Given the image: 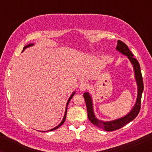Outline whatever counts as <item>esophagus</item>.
I'll use <instances>...</instances> for the list:
<instances>
[{"label":"esophagus","mask_w":152,"mask_h":152,"mask_svg":"<svg viewBox=\"0 0 152 152\" xmlns=\"http://www.w3.org/2000/svg\"><path fill=\"white\" fill-rule=\"evenodd\" d=\"M88 87H89V86H88V83H86V82H82L81 84H80L79 88L80 90L82 91H86L88 89Z\"/></svg>","instance_id":"esophagus-1"}]
</instances>
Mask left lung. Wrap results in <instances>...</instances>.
I'll return each mask as SVG.
<instances>
[{
    "label": "left lung",
    "instance_id": "obj_1",
    "mask_svg": "<svg viewBox=\"0 0 152 152\" xmlns=\"http://www.w3.org/2000/svg\"><path fill=\"white\" fill-rule=\"evenodd\" d=\"M116 49L118 51L121 52V53L127 56V57L129 58L131 62H132V65L134 66V71H135V77L138 85V96L137 102H136L134 109L132 110V111H131L129 114H127L126 116H124L123 118H118L117 120H114V121H101L97 119L95 117V116H94L93 106H92L91 98L90 97L89 94H88V93H85L83 94V97H84L85 102H86V104L88 118L89 119V121L94 125H95L96 126L107 131V132H112V131L121 129V127L125 126L127 124L129 123L130 121H133L134 118L137 117V115L139 114V111H140L141 103H142V95L143 90H144V83H143L142 75V72H141L140 66H139L138 61L135 58H134V55L131 52V50L128 48L126 43L122 42L121 41H118Z\"/></svg>",
    "mask_w": 152,
    "mask_h": 152
}]
</instances>
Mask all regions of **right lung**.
<instances>
[{
	"instance_id": "right-lung-1",
	"label": "right lung",
	"mask_w": 152,
	"mask_h": 152,
	"mask_svg": "<svg viewBox=\"0 0 152 152\" xmlns=\"http://www.w3.org/2000/svg\"><path fill=\"white\" fill-rule=\"evenodd\" d=\"M33 44H28V45H27V46H26L25 47H24L23 48V50L25 49L26 48H27V47H28V46H32ZM74 94L75 93H74L72 94V95L71 96V97L70 98H69V101H68V102H67V104H66V112H65V115H64V118H63V120H62V121L61 122V124L59 125H58V126H57L56 127H55V128H53V129H50V130H48V131H46V132H50V131H53V130H55V129H58V127H60L61 126V125L63 124L64 123V121H65V119H66V111H67V106H68V105H69V102H70L71 101V99H72V97L74 96Z\"/></svg>"
}]
</instances>
